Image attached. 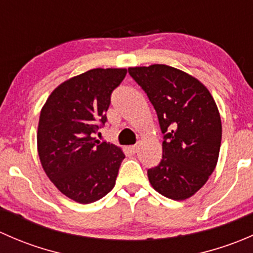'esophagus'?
Instances as JSON below:
<instances>
[{"label":"esophagus","mask_w":253,"mask_h":253,"mask_svg":"<svg viewBox=\"0 0 253 253\" xmlns=\"http://www.w3.org/2000/svg\"><path fill=\"white\" fill-rule=\"evenodd\" d=\"M138 148H139V144H133V145H131V147H129V149H131L133 153H137Z\"/></svg>","instance_id":"obj_1"}]
</instances>
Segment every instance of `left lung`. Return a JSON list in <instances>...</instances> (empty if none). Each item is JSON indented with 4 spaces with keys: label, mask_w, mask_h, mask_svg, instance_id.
Masks as SVG:
<instances>
[{
    "label": "left lung",
    "mask_w": 253,
    "mask_h": 253,
    "mask_svg": "<svg viewBox=\"0 0 253 253\" xmlns=\"http://www.w3.org/2000/svg\"><path fill=\"white\" fill-rule=\"evenodd\" d=\"M128 73L147 93L164 133L162 162L148 170L150 185L170 200H187L205 186L218 163V106L202 82L171 66L129 67Z\"/></svg>",
    "instance_id": "obj_1"
}]
</instances>
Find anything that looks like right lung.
Masks as SVG:
<instances>
[{
    "label": "right lung",
    "instance_id": "obj_1",
    "mask_svg": "<svg viewBox=\"0 0 253 253\" xmlns=\"http://www.w3.org/2000/svg\"><path fill=\"white\" fill-rule=\"evenodd\" d=\"M126 68H94L56 86L40 111L38 153L45 174L75 202L88 205L114 188L121 148L95 138L106 122L112 90Z\"/></svg>",
    "mask_w": 253,
    "mask_h": 253
}]
</instances>
